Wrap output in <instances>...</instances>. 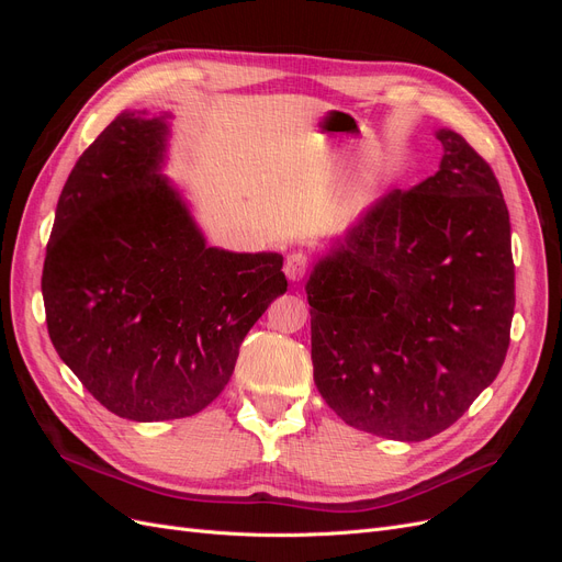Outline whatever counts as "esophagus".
Returning <instances> with one entry per match:
<instances>
[{
    "mask_svg": "<svg viewBox=\"0 0 562 562\" xmlns=\"http://www.w3.org/2000/svg\"><path fill=\"white\" fill-rule=\"evenodd\" d=\"M307 269H310L307 255H302V252H291V255H288V258H285L283 274H285V279H288V281H302V279H304V274H307Z\"/></svg>",
    "mask_w": 562,
    "mask_h": 562,
    "instance_id": "esophagus-1",
    "label": "esophagus"
}]
</instances>
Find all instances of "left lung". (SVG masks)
<instances>
[{
	"instance_id": "1",
	"label": "left lung",
	"mask_w": 562,
	"mask_h": 562,
	"mask_svg": "<svg viewBox=\"0 0 562 562\" xmlns=\"http://www.w3.org/2000/svg\"><path fill=\"white\" fill-rule=\"evenodd\" d=\"M438 171L391 190L310 274L314 382L349 427L427 440L499 375L514 318L512 223L499 182L438 128Z\"/></svg>"
}]
</instances>
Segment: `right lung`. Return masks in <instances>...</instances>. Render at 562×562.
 <instances>
[{"mask_svg": "<svg viewBox=\"0 0 562 562\" xmlns=\"http://www.w3.org/2000/svg\"><path fill=\"white\" fill-rule=\"evenodd\" d=\"M171 114L124 110L67 178L42 295L63 363L133 422L201 413L285 293L283 255L206 244L166 166Z\"/></svg>", "mask_w": 562, "mask_h": 562, "instance_id": "right-lung-1", "label": "right lung"}]
</instances>
